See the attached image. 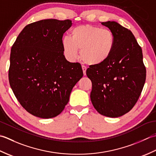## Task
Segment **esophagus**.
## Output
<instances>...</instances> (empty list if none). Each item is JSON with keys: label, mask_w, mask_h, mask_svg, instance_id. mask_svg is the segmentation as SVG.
I'll return each mask as SVG.
<instances>
[{"label": "esophagus", "mask_w": 156, "mask_h": 156, "mask_svg": "<svg viewBox=\"0 0 156 156\" xmlns=\"http://www.w3.org/2000/svg\"><path fill=\"white\" fill-rule=\"evenodd\" d=\"M82 69H83V75H86V70H87V68L85 67V66H82Z\"/></svg>", "instance_id": "obj_1"}]
</instances>
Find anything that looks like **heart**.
Masks as SVG:
<instances>
[{
    "label": "heart",
    "instance_id": "obj_1",
    "mask_svg": "<svg viewBox=\"0 0 156 156\" xmlns=\"http://www.w3.org/2000/svg\"><path fill=\"white\" fill-rule=\"evenodd\" d=\"M62 47L69 60L78 58L79 49L83 61L91 66L102 64L110 58L115 46V37L110 30L81 25L74 27L70 37L62 38Z\"/></svg>",
    "mask_w": 156,
    "mask_h": 156
}]
</instances>
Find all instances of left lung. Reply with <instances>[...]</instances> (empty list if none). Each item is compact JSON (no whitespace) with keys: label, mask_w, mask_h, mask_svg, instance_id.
I'll list each match as a JSON object with an SVG mask.
<instances>
[{"label":"left lung","mask_w":156,"mask_h":156,"mask_svg":"<svg viewBox=\"0 0 156 156\" xmlns=\"http://www.w3.org/2000/svg\"><path fill=\"white\" fill-rule=\"evenodd\" d=\"M115 37V46L106 62L90 66L86 75L92 83L91 103L98 112L116 118L129 112L144 86L146 69L143 53L130 30L116 21L101 22Z\"/></svg>","instance_id":"left-lung-1"}]
</instances>
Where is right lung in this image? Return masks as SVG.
I'll return each instance as SVG.
<instances>
[{
    "label": "right lung",
    "mask_w": 156,
    "mask_h": 156,
    "mask_svg": "<svg viewBox=\"0 0 156 156\" xmlns=\"http://www.w3.org/2000/svg\"><path fill=\"white\" fill-rule=\"evenodd\" d=\"M69 20H43L25 26L12 45L9 79L28 112L50 119L62 112L73 88L83 75L81 65L70 62L63 52V34Z\"/></svg>",
    "instance_id": "add662e5"
}]
</instances>
